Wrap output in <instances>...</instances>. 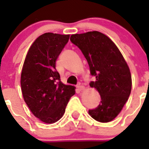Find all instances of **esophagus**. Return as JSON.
Here are the masks:
<instances>
[{
    "label": "esophagus",
    "mask_w": 149,
    "mask_h": 149,
    "mask_svg": "<svg viewBox=\"0 0 149 149\" xmlns=\"http://www.w3.org/2000/svg\"><path fill=\"white\" fill-rule=\"evenodd\" d=\"M77 89H78L80 92H82V91H84V89H85V87H84V86H82V85H81V86H77Z\"/></svg>",
    "instance_id": "esophagus-1"
}]
</instances>
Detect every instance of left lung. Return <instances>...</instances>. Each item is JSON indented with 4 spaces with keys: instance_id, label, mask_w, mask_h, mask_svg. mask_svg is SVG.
Wrapping results in <instances>:
<instances>
[{
    "instance_id": "obj_1",
    "label": "left lung",
    "mask_w": 149,
    "mask_h": 149,
    "mask_svg": "<svg viewBox=\"0 0 149 149\" xmlns=\"http://www.w3.org/2000/svg\"><path fill=\"white\" fill-rule=\"evenodd\" d=\"M88 62L95 81L89 84L101 95L98 107L89 114L100 122H109L120 113L131 92L132 80L129 67L115 43L98 31L71 36Z\"/></svg>"
}]
</instances>
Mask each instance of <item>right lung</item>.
Masks as SVG:
<instances>
[{"instance_id": "1", "label": "right lung", "mask_w": 149, "mask_h": 149, "mask_svg": "<svg viewBox=\"0 0 149 149\" xmlns=\"http://www.w3.org/2000/svg\"><path fill=\"white\" fill-rule=\"evenodd\" d=\"M70 35L45 33L29 48L22 67L21 86L27 107L42 122L60 120L75 87L60 81L56 61Z\"/></svg>"}]
</instances>
